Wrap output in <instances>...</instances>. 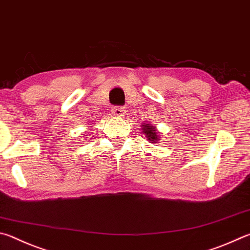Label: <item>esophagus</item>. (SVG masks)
<instances>
[{
  "mask_svg": "<svg viewBox=\"0 0 250 250\" xmlns=\"http://www.w3.org/2000/svg\"><path fill=\"white\" fill-rule=\"evenodd\" d=\"M111 113H112L113 117L121 118V117H124V116L125 115V110L124 107H118V106H116V107H112Z\"/></svg>",
  "mask_w": 250,
  "mask_h": 250,
  "instance_id": "obj_1",
  "label": "esophagus"
}]
</instances>
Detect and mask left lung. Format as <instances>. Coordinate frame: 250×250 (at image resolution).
Wrapping results in <instances>:
<instances>
[{
	"label": "left lung",
	"mask_w": 250,
	"mask_h": 250,
	"mask_svg": "<svg viewBox=\"0 0 250 250\" xmlns=\"http://www.w3.org/2000/svg\"><path fill=\"white\" fill-rule=\"evenodd\" d=\"M141 130H142L143 135L146 138V140L149 143L157 144L158 141L161 140L160 132H158L155 126L151 124H148L147 121H145L144 124L141 125Z\"/></svg>",
	"instance_id": "8db88e82"
}]
</instances>
